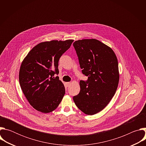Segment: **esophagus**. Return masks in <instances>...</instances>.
<instances>
[{"mask_svg":"<svg viewBox=\"0 0 146 146\" xmlns=\"http://www.w3.org/2000/svg\"><path fill=\"white\" fill-rule=\"evenodd\" d=\"M66 85L67 87H69L70 86V85H71V82H68L66 83Z\"/></svg>","mask_w":146,"mask_h":146,"instance_id":"obj_1","label":"esophagus"}]
</instances>
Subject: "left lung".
I'll return each instance as SVG.
<instances>
[{"label": "left lung", "mask_w": 146, "mask_h": 146, "mask_svg": "<svg viewBox=\"0 0 146 146\" xmlns=\"http://www.w3.org/2000/svg\"><path fill=\"white\" fill-rule=\"evenodd\" d=\"M73 46L82 73L88 76L80 81V93L73 97L77 107L87 115L105 108L114 96L119 82L118 64L113 50L96 39L75 41Z\"/></svg>", "instance_id": "obj_1"}]
</instances>
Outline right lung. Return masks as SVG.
<instances>
[{"label":"right lung","instance_id":"1","mask_svg":"<svg viewBox=\"0 0 146 146\" xmlns=\"http://www.w3.org/2000/svg\"><path fill=\"white\" fill-rule=\"evenodd\" d=\"M73 40H52L35 46L22 62L19 73L21 90L36 110L48 113L57 108L65 88L55 74L59 73V58L70 47Z\"/></svg>","mask_w":146,"mask_h":146}]
</instances>
